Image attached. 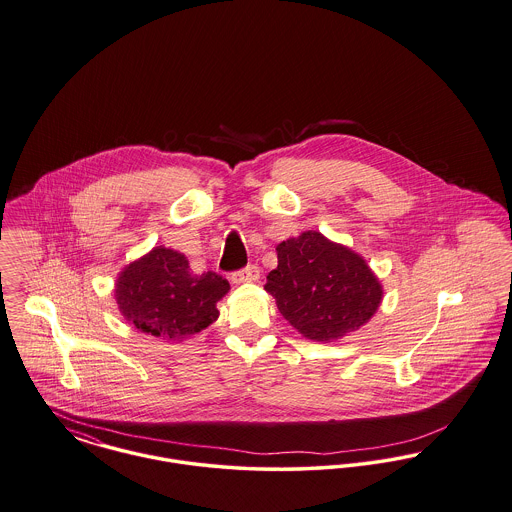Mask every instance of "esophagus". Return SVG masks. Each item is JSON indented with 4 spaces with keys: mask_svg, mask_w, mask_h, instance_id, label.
<instances>
[{
    "mask_svg": "<svg viewBox=\"0 0 512 512\" xmlns=\"http://www.w3.org/2000/svg\"><path fill=\"white\" fill-rule=\"evenodd\" d=\"M261 278V269L257 265H249L243 271L234 274V282L241 284V282H257Z\"/></svg>",
    "mask_w": 512,
    "mask_h": 512,
    "instance_id": "34e87169",
    "label": "esophagus"
}]
</instances>
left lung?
<instances>
[{"instance_id": "obj_1", "label": "left lung", "mask_w": 512, "mask_h": 512, "mask_svg": "<svg viewBox=\"0 0 512 512\" xmlns=\"http://www.w3.org/2000/svg\"><path fill=\"white\" fill-rule=\"evenodd\" d=\"M265 290L282 317L313 342H334L377 313L383 284L354 249L307 230L276 245Z\"/></svg>"}]
</instances>
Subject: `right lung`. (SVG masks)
<instances>
[{"label":"right lung","instance_id":"1","mask_svg":"<svg viewBox=\"0 0 512 512\" xmlns=\"http://www.w3.org/2000/svg\"><path fill=\"white\" fill-rule=\"evenodd\" d=\"M228 290L220 274H195L183 253L158 245L121 269L114 298L123 319L137 331L183 342L218 319L216 303Z\"/></svg>","mask_w":512,"mask_h":512}]
</instances>
